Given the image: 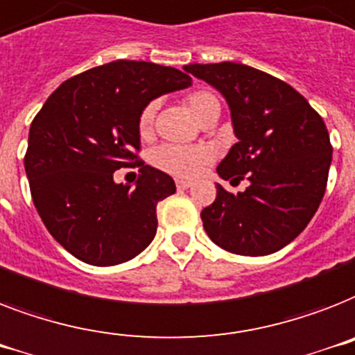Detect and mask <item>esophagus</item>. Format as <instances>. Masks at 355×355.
<instances>
[{
	"label": "esophagus",
	"mask_w": 355,
	"mask_h": 355,
	"mask_svg": "<svg viewBox=\"0 0 355 355\" xmlns=\"http://www.w3.org/2000/svg\"><path fill=\"white\" fill-rule=\"evenodd\" d=\"M192 183L187 180H175V187H178V191H187Z\"/></svg>",
	"instance_id": "1"
}]
</instances>
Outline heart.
<instances>
[{
    "label": "heart",
    "instance_id": "b5f03b06",
    "mask_svg": "<svg viewBox=\"0 0 355 355\" xmlns=\"http://www.w3.org/2000/svg\"><path fill=\"white\" fill-rule=\"evenodd\" d=\"M185 104L201 124L220 115V102L211 92H205V89H196L189 93L185 97ZM155 112H157V102H148L143 107L137 121L141 137H150L154 132ZM211 150L205 146H183V144L166 143L152 152L150 161L155 168L164 174L175 175V178H194L200 174L205 164L211 163Z\"/></svg>",
    "mask_w": 355,
    "mask_h": 355
}]
</instances>
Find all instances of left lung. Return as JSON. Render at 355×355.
<instances>
[{"label":"left lung","mask_w":355,"mask_h":355,"mask_svg":"<svg viewBox=\"0 0 355 355\" xmlns=\"http://www.w3.org/2000/svg\"><path fill=\"white\" fill-rule=\"evenodd\" d=\"M185 71L222 92L231 107L238 143L218 174L249 181L238 194L216 185V200L201 211L207 234L234 254L279 251L304 231L324 196L331 163L324 121L290 84L249 65L191 64Z\"/></svg>","instance_id":"obj_1"}]
</instances>
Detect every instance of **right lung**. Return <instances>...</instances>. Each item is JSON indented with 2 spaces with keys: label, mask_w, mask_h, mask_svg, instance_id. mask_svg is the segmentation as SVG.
Instances as JSON below:
<instances>
[{
  "label": "right lung",
  "mask_w": 355,
  "mask_h": 355,
  "mask_svg": "<svg viewBox=\"0 0 355 355\" xmlns=\"http://www.w3.org/2000/svg\"><path fill=\"white\" fill-rule=\"evenodd\" d=\"M191 76L152 62L117 60L71 76L45 101L29 130L25 172L47 231L92 266L132 260L157 231V203L174 180L138 163L137 121L152 98L191 86ZM135 164V187L112 172Z\"/></svg>",
  "instance_id": "add662e5"
}]
</instances>
